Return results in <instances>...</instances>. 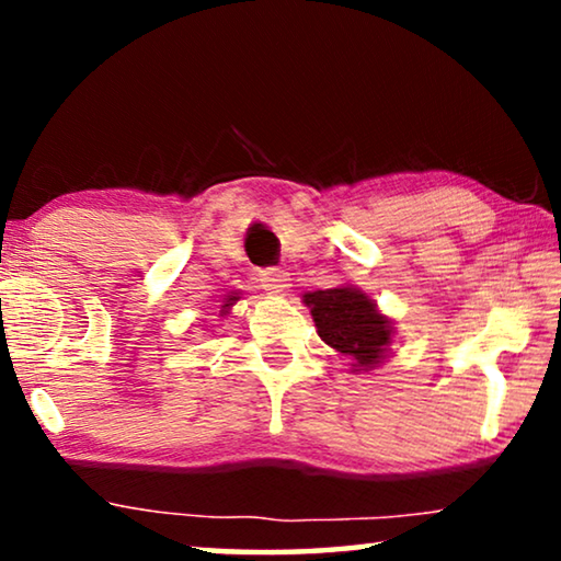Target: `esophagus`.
I'll return each mask as SVG.
<instances>
[{"label": "esophagus", "mask_w": 561, "mask_h": 561, "mask_svg": "<svg viewBox=\"0 0 561 561\" xmlns=\"http://www.w3.org/2000/svg\"><path fill=\"white\" fill-rule=\"evenodd\" d=\"M257 280L263 290H267L271 296H280L288 290V273L280 271V267H263V271L257 273Z\"/></svg>", "instance_id": "1"}]
</instances>
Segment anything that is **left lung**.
I'll return each mask as SVG.
<instances>
[{"label":"left lung","instance_id":"left-lung-1","mask_svg":"<svg viewBox=\"0 0 561 561\" xmlns=\"http://www.w3.org/2000/svg\"><path fill=\"white\" fill-rule=\"evenodd\" d=\"M313 324L329 347L357 359L359 367L380 363L390 344V321L357 288H327L304 296Z\"/></svg>","mask_w":561,"mask_h":561}]
</instances>
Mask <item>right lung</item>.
Returning a JSON list of instances; mask_svg holds the SVG:
<instances>
[{
    "label": "right lung",
    "instance_id": "add662e5",
    "mask_svg": "<svg viewBox=\"0 0 561 561\" xmlns=\"http://www.w3.org/2000/svg\"><path fill=\"white\" fill-rule=\"evenodd\" d=\"M232 301H237V296H232V298H229V301H227L225 306H232Z\"/></svg>",
    "mask_w": 561,
    "mask_h": 561
}]
</instances>
